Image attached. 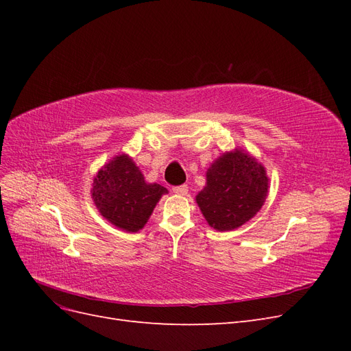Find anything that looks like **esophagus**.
Segmentation results:
<instances>
[{
	"instance_id": "1",
	"label": "esophagus",
	"mask_w": 351,
	"mask_h": 351,
	"mask_svg": "<svg viewBox=\"0 0 351 351\" xmlns=\"http://www.w3.org/2000/svg\"><path fill=\"white\" fill-rule=\"evenodd\" d=\"M173 192H174L176 195H178V196H186L187 192H189V187H187L186 184H183V186H176V187H173Z\"/></svg>"
}]
</instances>
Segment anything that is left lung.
<instances>
[{
    "mask_svg": "<svg viewBox=\"0 0 351 351\" xmlns=\"http://www.w3.org/2000/svg\"><path fill=\"white\" fill-rule=\"evenodd\" d=\"M267 169L240 147L222 154L206 171L196 202L208 224L231 231L258 214L268 196Z\"/></svg>",
    "mask_w": 351,
    "mask_h": 351,
    "instance_id": "1",
    "label": "left lung"
}]
</instances>
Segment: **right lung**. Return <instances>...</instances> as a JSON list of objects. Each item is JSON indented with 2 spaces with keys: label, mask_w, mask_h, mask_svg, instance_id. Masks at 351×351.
I'll return each instance as SVG.
<instances>
[{
  "label": "right lung",
  "mask_w": 351,
  "mask_h": 351,
  "mask_svg": "<svg viewBox=\"0 0 351 351\" xmlns=\"http://www.w3.org/2000/svg\"><path fill=\"white\" fill-rule=\"evenodd\" d=\"M167 193L161 184L146 183L139 167L125 154L105 164L92 184V199L99 214L129 232L145 227L159 199Z\"/></svg>",
  "instance_id": "add662e5"
}]
</instances>
